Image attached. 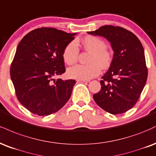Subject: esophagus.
<instances>
[{
  "label": "esophagus",
  "mask_w": 156,
  "mask_h": 156,
  "mask_svg": "<svg viewBox=\"0 0 156 156\" xmlns=\"http://www.w3.org/2000/svg\"><path fill=\"white\" fill-rule=\"evenodd\" d=\"M76 81L80 82H86V83H87V82H89L88 80H77Z\"/></svg>",
  "instance_id": "1"
}]
</instances>
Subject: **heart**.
Instances as JSON below:
<instances>
[{"label":"heart","instance_id":"heart-1","mask_svg":"<svg viewBox=\"0 0 156 156\" xmlns=\"http://www.w3.org/2000/svg\"><path fill=\"white\" fill-rule=\"evenodd\" d=\"M82 44L84 49L90 52L88 65H76L68 69V76L79 80H88L99 74L101 68L107 69L112 60V53L105 47V42L101 38L94 36H87L83 38ZM79 48L75 41H71L63 49L64 61L72 65L77 61Z\"/></svg>","mask_w":156,"mask_h":156}]
</instances>
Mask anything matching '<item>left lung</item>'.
<instances>
[{"mask_svg":"<svg viewBox=\"0 0 156 156\" xmlns=\"http://www.w3.org/2000/svg\"><path fill=\"white\" fill-rule=\"evenodd\" d=\"M87 34L106 38L114 51L110 67L100 82L101 88L93 99L110 114L126 112L136 104L147 81L142 43L132 32L119 26L104 25Z\"/></svg>","mask_w":156,"mask_h":156,"instance_id":"1","label":"left lung"}]
</instances>
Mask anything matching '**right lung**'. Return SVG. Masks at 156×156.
I'll return each instance as SVG.
<instances>
[{"label":"right lung","instance_id":"1","mask_svg":"<svg viewBox=\"0 0 156 156\" xmlns=\"http://www.w3.org/2000/svg\"><path fill=\"white\" fill-rule=\"evenodd\" d=\"M75 34L41 27L29 32L18 44L11 79L18 101L34 115L53 114L70 98L76 81L54 77L66 71L63 49Z\"/></svg>","mask_w":156,"mask_h":156}]
</instances>
